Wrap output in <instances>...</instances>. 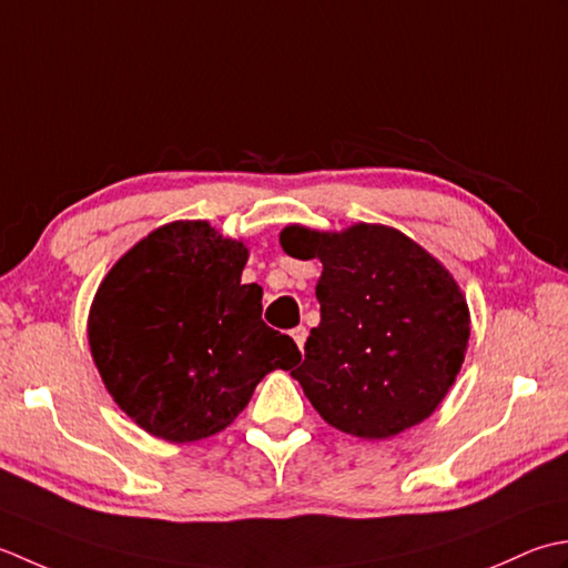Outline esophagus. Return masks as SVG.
<instances>
[{"instance_id":"obj_1","label":"esophagus","mask_w":568,"mask_h":568,"mask_svg":"<svg viewBox=\"0 0 568 568\" xmlns=\"http://www.w3.org/2000/svg\"><path fill=\"white\" fill-rule=\"evenodd\" d=\"M306 335H308V331H306V326H296L294 331H292V338L296 341V345H298V351H304V343H306Z\"/></svg>"}]
</instances>
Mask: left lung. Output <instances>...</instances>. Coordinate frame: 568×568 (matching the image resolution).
Returning <instances> with one entry per match:
<instances>
[{
	"label": "left lung",
	"instance_id": "obj_1",
	"mask_svg": "<svg viewBox=\"0 0 568 568\" xmlns=\"http://www.w3.org/2000/svg\"><path fill=\"white\" fill-rule=\"evenodd\" d=\"M282 247L323 262L304 363L292 375L335 429L389 438L442 404L466 355L470 318L458 284L399 230H282Z\"/></svg>",
	"mask_w": 568,
	"mask_h": 568
}]
</instances>
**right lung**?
Returning a JSON list of instances; mask_svg holds the SVG:
<instances>
[{
  "mask_svg": "<svg viewBox=\"0 0 568 568\" xmlns=\"http://www.w3.org/2000/svg\"><path fill=\"white\" fill-rule=\"evenodd\" d=\"M242 242L201 220L154 230L114 264L90 308L92 361L114 402L159 438L223 432L257 382L301 353L262 321V286L242 284Z\"/></svg>",
  "mask_w": 568,
  "mask_h": 568,
  "instance_id": "right-lung-1",
  "label": "right lung"
}]
</instances>
